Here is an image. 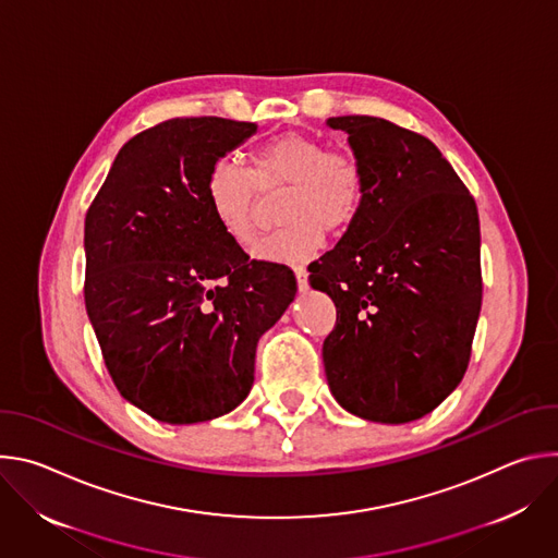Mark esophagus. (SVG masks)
<instances>
[{"instance_id": "34e87169", "label": "esophagus", "mask_w": 558, "mask_h": 558, "mask_svg": "<svg viewBox=\"0 0 558 558\" xmlns=\"http://www.w3.org/2000/svg\"><path fill=\"white\" fill-rule=\"evenodd\" d=\"M293 271H295V278H298V289H300V291H306V289H308L306 269H304L302 265H298V267H293Z\"/></svg>"}]
</instances>
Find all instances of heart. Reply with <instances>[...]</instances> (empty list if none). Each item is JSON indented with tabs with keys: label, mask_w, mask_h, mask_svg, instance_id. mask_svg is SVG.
Here are the masks:
<instances>
[{
	"label": "heart",
	"mask_w": 558,
	"mask_h": 558,
	"mask_svg": "<svg viewBox=\"0 0 558 558\" xmlns=\"http://www.w3.org/2000/svg\"><path fill=\"white\" fill-rule=\"evenodd\" d=\"M287 187L280 216L284 225L254 245L252 256L265 263H300L320 250L327 229L347 231L362 211L366 172L347 149L289 132L250 156V168L218 158L205 179V196L218 227L235 245L247 247L258 225V190Z\"/></svg>",
	"instance_id": "1"
}]
</instances>
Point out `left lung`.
<instances>
[{
    "label": "left lung",
    "instance_id": "obj_1",
    "mask_svg": "<svg viewBox=\"0 0 558 558\" xmlns=\"http://www.w3.org/2000/svg\"><path fill=\"white\" fill-rule=\"evenodd\" d=\"M366 172L360 216L313 265L336 329L323 347L338 404L381 424L435 411L459 386L482 311L474 198L433 141L377 117H331Z\"/></svg>",
    "mask_w": 558,
    "mask_h": 558
}]
</instances>
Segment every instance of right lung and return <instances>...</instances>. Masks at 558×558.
Here are the masks:
<instances>
[{"mask_svg": "<svg viewBox=\"0 0 558 558\" xmlns=\"http://www.w3.org/2000/svg\"><path fill=\"white\" fill-rule=\"evenodd\" d=\"M256 128L190 117L143 130L86 214L84 298L104 362L158 422H207L241 404L260 336L295 298L293 271L250 260L205 196L209 168Z\"/></svg>", "mask_w": 558, "mask_h": 558, "instance_id": "1", "label": "right lung"}]
</instances>
